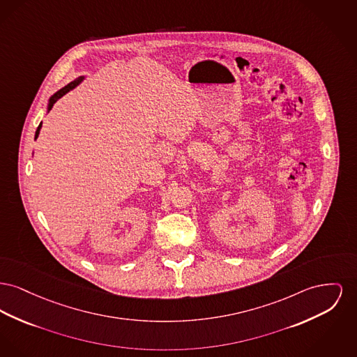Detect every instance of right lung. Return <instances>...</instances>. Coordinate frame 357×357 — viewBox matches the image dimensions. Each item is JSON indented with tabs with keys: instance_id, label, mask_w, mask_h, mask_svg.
Wrapping results in <instances>:
<instances>
[{
	"instance_id": "add662e5",
	"label": "right lung",
	"mask_w": 357,
	"mask_h": 357,
	"mask_svg": "<svg viewBox=\"0 0 357 357\" xmlns=\"http://www.w3.org/2000/svg\"><path fill=\"white\" fill-rule=\"evenodd\" d=\"M84 77H79V78H77L75 81H73V82H70L68 84H66L64 87H62L61 90H58L54 96H51V98H50V101H48V106H47V112H50L51 110V107L54 106V104L59 100V98H62L64 94H67L70 90H73V89H75L78 84H81L82 81H84ZM40 129H42V123L39 124L38 126V129H36V133H35V140L38 139V136H39V133H40Z\"/></svg>"
}]
</instances>
